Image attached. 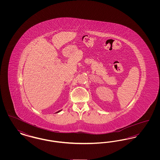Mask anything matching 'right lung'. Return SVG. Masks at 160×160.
<instances>
[{
	"label": "right lung",
	"instance_id": "obj_1",
	"mask_svg": "<svg viewBox=\"0 0 160 160\" xmlns=\"http://www.w3.org/2000/svg\"><path fill=\"white\" fill-rule=\"evenodd\" d=\"M61 110H59V111H58V112H56V113H59V112H61Z\"/></svg>",
	"mask_w": 160,
	"mask_h": 160
}]
</instances>
